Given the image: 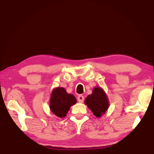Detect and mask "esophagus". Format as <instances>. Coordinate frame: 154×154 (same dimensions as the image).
<instances>
[{"label":"esophagus","mask_w":154,"mask_h":154,"mask_svg":"<svg viewBox=\"0 0 154 154\" xmlns=\"http://www.w3.org/2000/svg\"><path fill=\"white\" fill-rule=\"evenodd\" d=\"M77 100L79 102L82 103L83 101H84V97H83L82 95H80V96L77 97Z\"/></svg>","instance_id":"34e87169"}]
</instances>
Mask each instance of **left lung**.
<instances>
[{"instance_id": "8db88e82", "label": "left lung", "mask_w": 154, "mask_h": 154, "mask_svg": "<svg viewBox=\"0 0 154 154\" xmlns=\"http://www.w3.org/2000/svg\"><path fill=\"white\" fill-rule=\"evenodd\" d=\"M85 104L97 118H100L109 107L107 96L104 91L98 87L94 88L92 94L86 97Z\"/></svg>"}]
</instances>
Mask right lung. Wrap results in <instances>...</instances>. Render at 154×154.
Instances as JSON below:
<instances>
[{"mask_svg":"<svg viewBox=\"0 0 154 154\" xmlns=\"http://www.w3.org/2000/svg\"><path fill=\"white\" fill-rule=\"evenodd\" d=\"M77 99L73 95L68 94L63 88H54L50 99V108L52 112L60 118L66 116L71 106L76 104Z\"/></svg>","mask_w":154,"mask_h":154,"instance_id":"1","label":"right lung"}]
</instances>
